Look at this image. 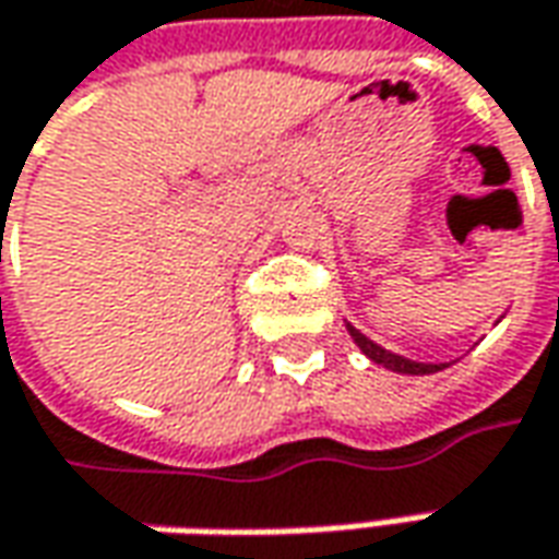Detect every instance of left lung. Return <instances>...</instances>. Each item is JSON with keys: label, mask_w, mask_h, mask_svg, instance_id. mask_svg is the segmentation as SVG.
Here are the masks:
<instances>
[{"label": "left lung", "mask_w": 559, "mask_h": 559, "mask_svg": "<svg viewBox=\"0 0 559 559\" xmlns=\"http://www.w3.org/2000/svg\"><path fill=\"white\" fill-rule=\"evenodd\" d=\"M347 332H350V338L357 341V347L366 354V357L378 362V366H384V369H391V372H403V376H430V372H440L445 369V362H415V359L400 357V354H391V350H384V347H378L376 341H369L359 329L347 323Z\"/></svg>", "instance_id": "8db88e82"}]
</instances>
